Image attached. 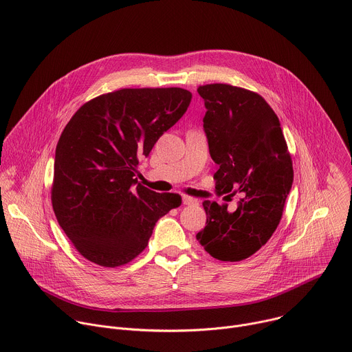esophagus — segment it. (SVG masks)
<instances>
[{"mask_svg": "<svg viewBox=\"0 0 352 352\" xmlns=\"http://www.w3.org/2000/svg\"><path fill=\"white\" fill-rule=\"evenodd\" d=\"M182 204H184V205H192V204H196V199H195V197H192V196L184 195V196H182Z\"/></svg>", "mask_w": 352, "mask_h": 352, "instance_id": "esophagus-1", "label": "esophagus"}]
</instances>
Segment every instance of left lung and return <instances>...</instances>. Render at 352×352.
Masks as SVG:
<instances>
[{
  "instance_id": "1",
  "label": "left lung",
  "mask_w": 352,
  "mask_h": 352,
  "mask_svg": "<svg viewBox=\"0 0 352 352\" xmlns=\"http://www.w3.org/2000/svg\"><path fill=\"white\" fill-rule=\"evenodd\" d=\"M206 114L204 128L213 162L216 193L242 192L235 212L205 200L206 226L196 239L223 262L256 254L276 231L292 186L294 170L280 121L266 100L243 87L210 83L197 87Z\"/></svg>"
}]
</instances>
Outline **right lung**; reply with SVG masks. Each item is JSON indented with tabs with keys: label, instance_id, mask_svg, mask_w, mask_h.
Returning a JSON list of instances; mask_svg holds the SVG:
<instances>
[{
	"label": "right lung",
	"instance_id": "1",
	"mask_svg": "<svg viewBox=\"0 0 352 352\" xmlns=\"http://www.w3.org/2000/svg\"><path fill=\"white\" fill-rule=\"evenodd\" d=\"M181 87L120 89L85 103L56 148L52 204L58 224L87 261L118 267L148 243L178 193H157L135 178L140 157L186 111Z\"/></svg>",
	"mask_w": 352,
	"mask_h": 352
}]
</instances>
